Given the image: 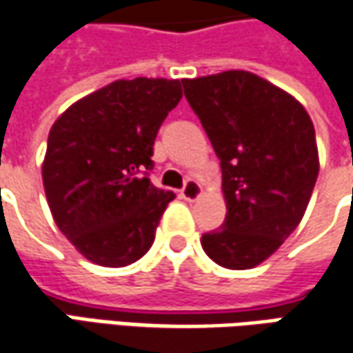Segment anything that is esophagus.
I'll list each match as a JSON object with an SVG mask.
<instances>
[{"label": "esophagus", "instance_id": "34e87169", "mask_svg": "<svg viewBox=\"0 0 353 353\" xmlns=\"http://www.w3.org/2000/svg\"><path fill=\"white\" fill-rule=\"evenodd\" d=\"M181 197L185 199V201H195L199 195H201V185L195 181V179H185V183H183V188H181Z\"/></svg>", "mask_w": 353, "mask_h": 353}]
</instances>
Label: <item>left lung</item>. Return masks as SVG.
<instances>
[{"mask_svg": "<svg viewBox=\"0 0 353 353\" xmlns=\"http://www.w3.org/2000/svg\"><path fill=\"white\" fill-rule=\"evenodd\" d=\"M221 161L227 215L203 233L217 265L256 267L299 227L318 177L314 124L299 100L247 70L181 81Z\"/></svg>", "mask_w": 353, "mask_h": 353, "instance_id": "obj_1", "label": "left lung"}]
</instances>
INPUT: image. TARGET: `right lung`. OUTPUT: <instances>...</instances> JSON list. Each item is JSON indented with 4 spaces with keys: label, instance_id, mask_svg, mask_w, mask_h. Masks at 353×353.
Listing matches in <instances>:
<instances>
[{
    "label": "right lung",
    "instance_id": "right-lung-1",
    "mask_svg": "<svg viewBox=\"0 0 353 353\" xmlns=\"http://www.w3.org/2000/svg\"><path fill=\"white\" fill-rule=\"evenodd\" d=\"M179 99V81H116L53 124L43 185L57 227L88 261L126 267L150 251L176 197L150 181L154 142Z\"/></svg>",
    "mask_w": 353,
    "mask_h": 353
}]
</instances>
